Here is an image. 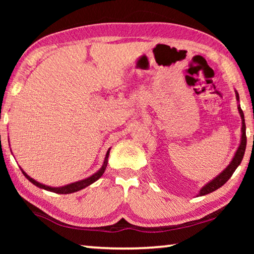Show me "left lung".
Masks as SVG:
<instances>
[{"label":"left lung","mask_w":254,"mask_h":254,"mask_svg":"<svg viewBox=\"0 0 254 254\" xmlns=\"http://www.w3.org/2000/svg\"><path fill=\"white\" fill-rule=\"evenodd\" d=\"M236 100L239 101V94L236 92ZM239 112H240V115H241V119H242V137H241V143H240V147L238 149V151H236L235 156L233 158V160L231 161V163L229 166H227V168L222 171V173L217 176L216 178H214L212 182H209L207 185H205V186L200 189L199 191V196H204V195H207L209 192L215 191L216 189H218L220 187H222L223 185H224L227 180H229L232 175L235 171V169L238 168L239 165L242 161L243 156H244V152H246V148H247V134H246V122H244V114H243V111L241 110V107L239 106Z\"/></svg>","instance_id":"1"}]
</instances>
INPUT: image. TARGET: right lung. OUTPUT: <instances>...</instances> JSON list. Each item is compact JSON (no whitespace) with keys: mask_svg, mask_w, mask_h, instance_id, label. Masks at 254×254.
Returning a JSON list of instances; mask_svg holds the SVG:
<instances>
[{"mask_svg":"<svg viewBox=\"0 0 254 254\" xmlns=\"http://www.w3.org/2000/svg\"><path fill=\"white\" fill-rule=\"evenodd\" d=\"M110 150L109 151L106 152V156H105V160H104V163H103L102 168L97 171L96 174H94L93 176H91V177L86 178L84 180H80V182H76V183H72V184H69L67 185V186H64V187H57V188H53V187H49V186H46V185H42L40 183L36 182V180L32 179L31 177H29V176L24 173V171L22 170L23 175L25 176V178L29 179L30 182H31L33 185H36L37 187L39 188H42V189H46V190H49V191H53V192H56V194H70V192H75V191H78L80 190V189H83L85 187L89 186V185H92L93 183H95L97 179L101 178V176L104 174V171L106 169V166H107V159H109V154H110Z\"/></svg>","mask_w":254,"mask_h":254,"instance_id":"add662e5","label":"right lung"}]
</instances>
